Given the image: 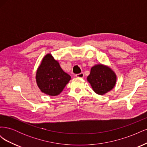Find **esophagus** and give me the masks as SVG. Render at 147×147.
Here are the masks:
<instances>
[{
    "mask_svg": "<svg viewBox=\"0 0 147 147\" xmlns=\"http://www.w3.org/2000/svg\"><path fill=\"white\" fill-rule=\"evenodd\" d=\"M75 77L77 78H83L84 77V73L82 72V73H80L78 74H76L75 75Z\"/></svg>",
    "mask_w": 147,
    "mask_h": 147,
    "instance_id": "34e87169",
    "label": "esophagus"
}]
</instances>
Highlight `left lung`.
I'll list each match as a JSON object with an SVG mask.
<instances>
[{
  "mask_svg": "<svg viewBox=\"0 0 147 147\" xmlns=\"http://www.w3.org/2000/svg\"><path fill=\"white\" fill-rule=\"evenodd\" d=\"M87 80L95 92L103 95L115 86L117 77L112 69L105 65L99 64L91 68Z\"/></svg>",
  "mask_w": 147,
  "mask_h": 147,
  "instance_id": "1",
  "label": "left lung"
}]
</instances>
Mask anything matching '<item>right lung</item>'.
<instances>
[{
    "instance_id": "add662e5",
    "label": "right lung",
    "mask_w": 147,
    "mask_h": 147,
    "mask_svg": "<svg viewBox=\"0 0 147 147\" xmlns=\"http://www.w3.org/2000/svg\"><path fill=\"white\" fill-rule=\"evenodd\" d=\"M70 80V75L64 72L50 54L44 57L36 74L37 85L43 92L50 96L58 95Z\"/></svg>"
}]
</instances>
